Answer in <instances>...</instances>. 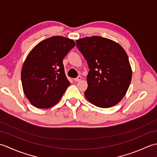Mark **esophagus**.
<instances>
[{"instance_id": "34e87169", "label": "esophagus", "mask_w": 157, "mask_h": 157, "mask_svg": "<svg viewBox=\"0 0 157 157\" xmlns=\"http://www.w3.org/2000/svg\"><path fill=\"white\" fill-rule=\"evenodd\" d=\"M81 79H82V77L81 76H78V78H76L74 79V81L76 82H78L79 81H81Z\"/></svg>"}]
</instances>
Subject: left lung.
Wrapping results in <instances>:
<instances>
[{
  "label": "left lung",
  "mask_w": 157,
  "mask_h": 157,
  "mask_svg": "<svg viewBox=\"0 0 157 157\" xmlns=\"http://www.w3.org/2000/svg\"><path fill=\"white\" fill-rule=\"evenodd\" d=\"M90 71L85 97L94 105L109 108L123 98L132 80L128 56L118 43L94 36L76 40Z\"/></svg>",
  "instance_id": "left-lung-1"
}]
</instances>
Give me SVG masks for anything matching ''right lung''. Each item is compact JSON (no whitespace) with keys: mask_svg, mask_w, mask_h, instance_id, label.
Segmentation results:
<instances>
[{"mask_svg":"<svg viewBox=\"0 0 157 157\" xmlns=\"http://www.w3.org/2000/svg\"><path fill=\"white\" fill-rule=\"evenodd\" d=\"M75 46L73 40L55 36L38 43L29 53L21 78L23 92L33 106L48 109L60 101L70 85L63 59Z\"/></svg>","mask_w":157,"mask_h":157,"instance_id":"obj_1","label":"right lung"}]
</instances>
